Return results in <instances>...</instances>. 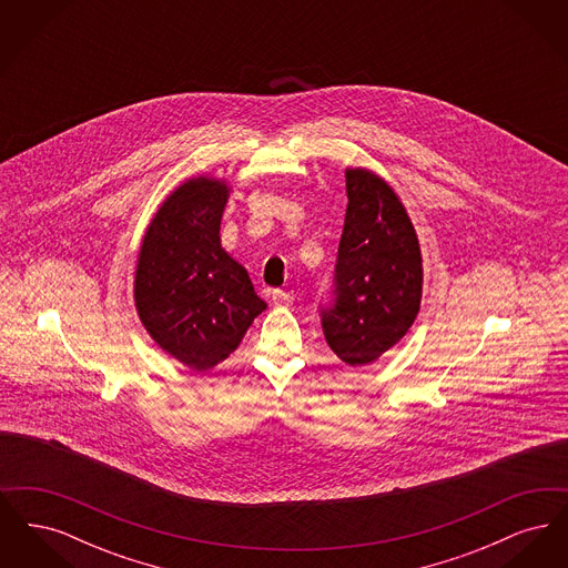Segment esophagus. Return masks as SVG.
Here are the masks:
<instances>
[{
    "mask_svg": "<svg viewBox=\"0 0 568 568\" xmlns=\"http://www.w3.org/2000/svg\"><path fill=\"white\" fill-rule=\"evenodd\" d=\"M271 297L276 306H292L294 304V294H290L285 290H272Z\"/></svg>",
    "mask_w": 568,
    "mask_h": 568,
    "instance_id": "1",
    "label": "esophagus"
}]
</instances>
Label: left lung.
<instances>
[{
  "label": "left lung",
  "instance_id": "obj_1",
  "mask_svg": "<svg viewBox=\"0 0 568 568\" xmlns=\"http://www.w3.org/2000/svg\"><path fill=\"white\" fill-rule=\"evenodd\" d=\"M347 215L329 302L320 304L329 349L364 366L394 347L422 300V253L405 206L368 170H347Z\"/></svg>",
  "mask_w": 568,
  "mask_h": 568
}]
</instances>
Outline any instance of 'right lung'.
<instances>
[{"label": "right lung", "mask_w": 568, "mask_h": 568, "mask_svg": "<svg viewBox=\"0 0 568 568\" xmlns=\"http://www.w3.org/2000/svg\"><path fill=\"white\" fill-rule=\"evenodd\" d=\"M227 185L191 179L174 191L142 241L134 297L155 343L193 371H209L266 308L219 239Z\"/></svg>", "instance_id": "obj_1"}]
</instances>
